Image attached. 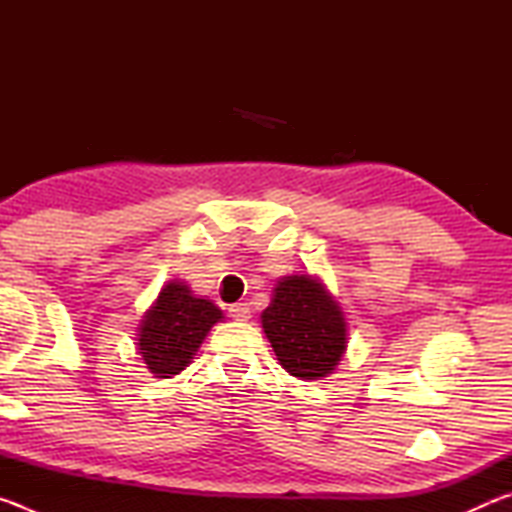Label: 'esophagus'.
<instances>
[{"instance_id": "obj_1", "label": "esophagus", "mask_w": 512, "mask_h": 512, "mask_svg": "<svg viewBox=\"0 0 512 512\" xmlns=\"http://www.w3.org/2000/svg\"><path fill=\"white\" fill-rule=\"evenodd\" d=\"M230 316L235 320H248L250 318V307L246 302H237V305H230Z\"/></svg>"}]
</instances>
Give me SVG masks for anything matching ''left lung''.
Here are the masks:
<instances>
[{"label": "left lung", "mask_w": 512, "mask_h": 512, "mask_svg": "<svg viewBox=\"0 0 512 512\" xmlns=\"http://www.w3.org/2000/svg\"><path fill=\"white\" fill-rule=\"evenodd\" d=\"M262 327L280 366L298 379L332 375L348 348V323L325 284L311 275L277 280Z\"/></svg>", "instance_id": "left-lung-1"}]
</instances>
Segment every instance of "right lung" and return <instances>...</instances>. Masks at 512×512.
<instances>
[{"mask_svg": "<svg viewBox=\"0 0 512 512\" xmlns=\"http://www.w3.org/2000/svg\"><path fill=\"white\" fill-rule=\"evenodd\" d=\"M221 318L223 311L210 300L196 298L185 282H167L137 334V350L146 368L160 379L183 372Z\"/></svg>", "mask_w": 512, "mask_h": 512, "instance_id": "1", "label": "right lung"}]
</instances>
